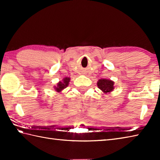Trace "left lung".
<instances>
[{
	"label": "left lung",
	"instance_id": "obj_1",
	"mask_svg": "<svg viewBox=\"0 0 160 160\" xmlns=\"http://www.w3.org/2000/svg\"><path fill=\"white\" fill-rule=\"evenodd\" d=\"M115 82L113 80H111L109 79H106V78H102V79H100L98 81L97 85L98 87L104 93H109L113 91L115 89L114 86Z\"/></svg>",
	"mask_w": 160,
	"mask_h": 160
}]
</instances>
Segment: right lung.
Masks as SVG:
<instances>
[{
  "instance_id": "obj_1",
  "label": "right lung",
  "mask_w": 160,
  "mask_h": 160,
  "mask_svg": "<svg viewBox=\"0 0 160 160\" xmlns=\"http://www.w3.org/2000/svg\"><path fill=\"white\" fill-rule=\"evenodd\" d=\"M70 80L71 78L69 77L64 78L62 81H59V82L57 83L56 86L53 87L54 89L56 90V92L61 93L68 85H69Z\"/></svg>"
}]
</instances>
